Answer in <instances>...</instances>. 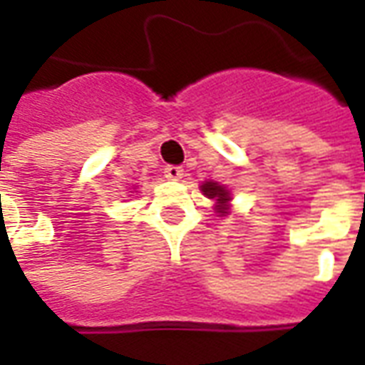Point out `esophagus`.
I'll return each instance as SVG.
<instances>
[{
	"label": "esophagus",
	"instance_id": "34e87169",
	"mask_svg": "<svg viewBox=\"0 0 365 365\" xmlns=\"http://www.w3.org/2000/svg\"><path fill=\"white\" fill-rule=\"evenodd\" d=\"M164 175H166L168 180H182L183 170L180 166H166L164 168Z\"/></svg>",
	"mask_w": 365,
	"mask_h": 365
}]
</instances>
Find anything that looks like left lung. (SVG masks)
I'll return each instance as SVG.
<instances>
[{
  "instance_id": "left-lung-1",
  "label": "left lung",
  "mask_w": 365,
  "mask_h": 365,
  "mask_svg": "<svg viewBox=\"0 0 365 365\" xmlns=\"http://www.w3.org/2000/svg\"><path fill=\"white\" fill-rule=\"evenodd\" d=\"M201 191L205 193L207 197L209 199H215L219 205H217V209L221 211V213H225V203L229 201V191L225 190L222 185H219V183H215V182H207L201 185Z\"/></svg>"
}]
</instances>
